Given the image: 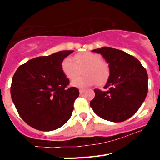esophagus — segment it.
<instances>
[{"instance_id":"esophagus-1","label":"esophagus","mask_w":160,"mask_h":160,"mask_svg":"<svg viewBox=\"0 0 160 160\" xmlns=\"http://www.w3.org/2000/svg\"><path fill=\"white\" fill-rule=\"evenodd\" d=\"M79 92H80V94H83V93L85 92V90H83V89H80V90H79Z\"/></svg>"}]
</instances>
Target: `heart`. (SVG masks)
<instances>
[{
    "instance_id": "obj_1",
    "label": "heart",
    "mask_w": 160,
    "mask_h": 160,
    "mask_svg": "<svg viewBox=\"0 0 160 160\" xmlns=\"http://www.w3.org/2000/svg\"><path fill=\"white\" fill-rule=\"evenodd\" d=\"M85 66L82 70L84 76L73 80V87H91L97 83L102 85L107 81L110 75L109 66L98 53L83 52L76 54L73 59L70 57L65 58L61 63V69L67 78L73 79L78 75L80 68Z\"/></svg>"
}]
</instances>
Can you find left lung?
Returning a JSON list of instances; mask_svg holds the SVG:
<instances>
[{
  "mask_svg": "<svg viewBox=\"0 0 160 160\" xmlns=\"http://www.w3.org/2000/svg\"><path fill=\"white\" fill-rule=\"evenodd\" d=\"M109 64L110 75L102 91L94 89L95 97L90 101L98 116L119 122L131 118L145 100L148 90V76L140 62L119 49L102 47L93 49Z\"/></svg>",
  "mask_w": 160,
  "mask_h": 160,
  "instance_id": "left-lung-1",
  "label": "left lung"
}]
</instances>
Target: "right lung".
<instances>
[{
    "instance_id": "add662e5",
    "label": "right lung",
    "mask_w": 160,
    "mask_h": 160,
    "mask_svg": "<svg viewBox=\"0 0 160 160\" xmlns=\"http://www.w3.org/2000/svg\"><path fill=\"white\" fill-rule=\"evenodd\" d=\"M73 50H63L29 60L18 67L11 85V97L20 116L28 125L42 131L64 125L72 115L76 87H67L70 80L61 63Z\"/></svg>"
}]
</instances>
